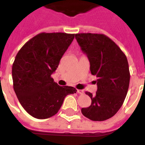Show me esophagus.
<instances>
[{"mask_svg":"<svg viewBox=\"0 0 145 145\" xmlns=\"http://www.w3.org/2000/svg\"><path fill=\"white\" fill-rule=\"evenodd\" d=\"M77 93H78V94H84V90H82V89H77Z\"/></svg>","mask_w":145,"mask_h":145,"instance_id":"1","label":"esophagus"}]
</instances>
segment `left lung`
<instances>
[{
  "instance_id": "obj_1",
  "label": "left lung",
  "mask_w": 145,
  "mask_h": 145,
  "mask_svg": "<svg viewBox=\"0 0 145 145\" xmlns=\"http://www.w3.org/2000/svg\"><path fill=\"white\" fill-rule=\"evenodd\" d=\"M75 37L82 51L87 55L90 71L97 77L95 95L86 92L92 103L83 108L84 116L93 121L112 117L121 108L128 92L130 73L126 55L103 34L80 33Z\"/></svg>"
}]
</instances>
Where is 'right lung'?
<instances>
[{
  "label": "right lung",
  "instance_id": "obj_1",
  "mask_svg": "<svg viewBox=\"0 0 145 145\" xmlns=\"http://www.w3.org/2000/svg\"><path fill=\"white\" fill-rule=\"evenodd\" d=\"M74 38V34L40 33L24 44L12 64L13 89L27 112L37 119L58 113L65 98L76 93L72 86H60L51 74Z\"/></svg>",
  "mask_w": 145,
  "mask_h": 145
}]
</instances>
